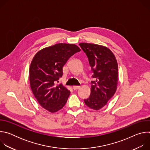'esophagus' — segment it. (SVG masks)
I'll return each instance as SVG.
<instances>
[{
  "label": "esophagus",
  "mask_w": 150,
  "mask_h": 150,
  "mask_svg": "<svg viewBox=\"0 0 150 150\" xmlns=\"http://www.w3.org/2000/svg\"><path fill=\"white\" fill-rule=\"evenodd\" d=\"M72 88L74 90H76L80 88V86H76V85H74V86L72 87Z\"/></svg>",
  "instance_id": "34e87169"
}]
</instances>
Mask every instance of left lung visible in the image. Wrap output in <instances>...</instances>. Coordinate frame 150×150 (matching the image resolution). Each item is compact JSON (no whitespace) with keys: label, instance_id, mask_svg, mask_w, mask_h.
I'll return each mask as SVG.
<instances>
[{"label":"left lung","instance_id":"left-lung-1","mask_svg":"<svg viewBox=\"0 0 150 150\" xmlns=\"http://www.w3.org/2000/svg\"><path fill=\"white\" fill-rule=\"evenodd\" d=\"M79 45L86 54L91 71V94L84 103L90 109L98 110L115 94L117 87L118 65L112 52L105 46L87 42Z\"/></svg>","mask_w":150,"mask_h":150}]
</instances>
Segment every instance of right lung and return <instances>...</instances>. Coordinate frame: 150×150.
I'll list each match as a JSON object with an SVG mask.
<instances>
[{"label":"right lung","instance_id":"right-lung-1","mask_svg":"<svg viewBox=\"0 0 150 150\" xmlns=\"http://www.w3.org/2000/svg\"><path fill=\"white\" fill-rule=\"evenodd\" d=\"M80 50L74 44L58 43L40 50L33 57L29 71L30 87L42 108L54 113L66 104L70 91L56 83L62 76L63 67Z\"/></svg>","mask_w":150,"mask_h":150}]
</instances>
